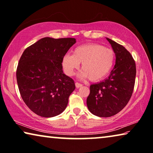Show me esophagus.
<instances>
[{"label": "esophagus", "mask_w": 153, "mask_h": 153, "mask_svg": "<svg viewBox=\"0 0 153 153\" xmlns=\"http://www.w3.org/2000/svg\"><path fill=\"white\" fill-rule=\"evenodd\" d=\"M75 85H76V88H81L83 85H82V84H81V83H77V82H76V83H75Z\"/></svg>", "instance_id": "1"}]
</instances>
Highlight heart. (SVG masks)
<instances>
[{
	"instance_id": "obj_1",
	"label": "heart",
	"mask_w": 153,
	"mask_h": 153,
	"mask_svg": "<svg viewBox=\"0 0 153 153\" xmlns=\"http://www.w3.org/2000/svg\"><path fill=\"white\" fill-rule=\"evenodd\" d=\"M115 61V53L110 48L96 43L79 45L72 51V54H65L62 59V65L68 76L74 75L81 63L79 78H89L93 81L101 80L111 71Z\"/></svg>"
}]
</instances>
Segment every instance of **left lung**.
Returning a JSON list of instances; mask_svg holds the SVG:
<instances>
[{
	"label": "left lung",
	"mask_w": 153,
	"mask_h": 153,
	"mask_svg": "<svg viewBox=\"0 0 153 153\" xmlns=\"http://www.w3.org/2000/svg\"><path fill=\"white\" fill-rule=\"evenodd\" d=\"M115 53L116 61L108 78L90 85L87 106L92 114L109 117L121 111L133 92L136 65L130 53L120 44L106 38Z\"/></svg>",
	"instance_id": "8db88e82"
}]
</instances>
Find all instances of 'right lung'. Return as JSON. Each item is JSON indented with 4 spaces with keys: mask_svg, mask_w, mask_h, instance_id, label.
Instances as JSON below:
<instances>
[{
    "mask_svg": "<svg viewBox=\"0 0 153 153\" xmlns=\"http://www.w3.org/2000/svg\"><path fill=\"white\" fill-rule=\"evenodd\" d=\"M75 43L74 38L45 37L23 52L16 70L17 83L24 102L35 114L53 117L67 107L75 84L63 73L62 59Z\"/></svg>",
    "mask_w": 153,
    "mask_h": 153,
    "instance_id": "1",
    "label": "right lung"
}]
</instances>
